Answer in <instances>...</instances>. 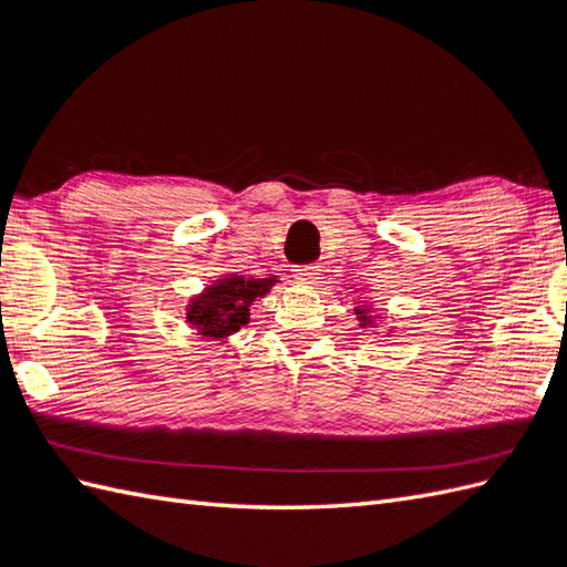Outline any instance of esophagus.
Here are the masks:
<instances>
[{
  "label": "esophagus",
  "instance_id": "esophagus-1",
  "mask_svg": "<svg viewBox=\"0 0 567 567\" xmlns=\"http://www.w3.org/2000/svg\"><path fill=\"white\" fill-rule=\"evenodd\" d=\"M319 275H321V265H317V262H311V265H295V268H292V277H295L297 282H302V285L317 282Z\"/></svg>",
  "mask_w": 567,
  "mask_h": 567
}]
</instances>
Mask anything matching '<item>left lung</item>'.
I'll return each instance as SVG.
<instances>
[{"instance_id":"8db88e82","label":"left lung","mask_w":567,"mask_h":567,"mask_svg":"<svg viewBox=\"0 0 567 567\" xmlns=\"http://www.w3.org/2000/svg\"><path fill=\"white\" fill-rule=\"evenodd\" d=\"M355 315H358V321H360V327H363V329H368V327H372V321H375V319H372L370 315H372V309L368 307V305H363V307H358L355 309Z\"/></svg>"}]
</instances>
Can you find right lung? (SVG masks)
Wrapping results in <instances>:
<instances>
[{
	"instance_id": "right-lung-1",
	"label": "right lung",
	"mask_w": 567,
	"mask_h": 567,
	"mask_svg": "<svg viewBox=\"0 0 567 567\" xmlns=\"http://www.w3.org/2000/svg\"><path fill=\"white\" fill-rule=\"evenodd\" d=\"M277 277H244L226 275L221 280L204 287V292L192 297L187 305V323L199 339L226 341L250 319V305L270 292Z\"/></svg>"
}]
</instances>
